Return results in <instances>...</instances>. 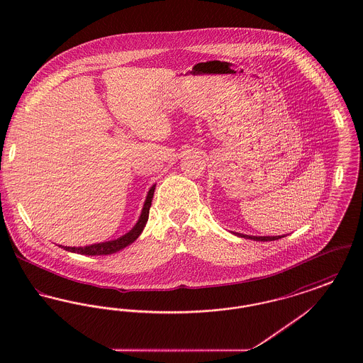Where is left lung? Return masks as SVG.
I'll list each match as a JSON object with an SVG mask.
<instances>
[{"instance_id":"obj_1","label":"left lung","mask_w":363,"mask_h":363,"mask_svg":"<svg viewBox=\"0 0 363 363\" xmlns=\"http://www.w3.org/2000/svg\"><path fill=\"white\" fill-rule=\"evenodd\" d=\"M233 234H235V235H238V237H241V238H245V240H253V241L261 242L277 241V240H280V238L286 237V235H275V237H255V235H246V234H241V233H233Z\"/></svg>"}]
</instances>
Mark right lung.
Instances as JSON below:
<instances>
[{
    "mask_svg": "<svg viewBox=\"0 0 363 363\" xmlns=\"http://www.w3.org/2000/svg\"><path fill=\"white\" fill-rule=\"evenodd\" d=\"M156 185H152L151 189L148 190L144 206L141 209V213L138 216V223L132 227V230H129L126 234H123L120 238L113 240V241L101 242V243H92L88 246H62L58 245L60 247H62L64 250H68L72 253H77V255H86V256H106V255H113L122 250L123 247H126L128 245L133 243L140 237V234L143 233L144 227L147 225L148 220V215H150V208L152 203V197H154V191H155Z\"/></svg>",
    "mask_w": 363,
    "mask_h": 363,
    "instance_id": "right-lung-1",
    "label": "right lung"
}]
</instances>
